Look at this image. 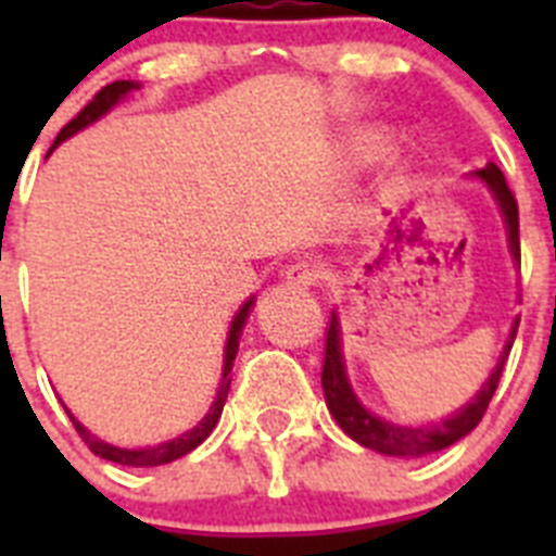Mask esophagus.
Listing matches in <instances>:
<instances>
[{
	"label": "esophagus",
	"mask_w": 556,
	"mask_h": 556,
	"mask_svg": "<svg viewBox=\"0 0 556 556\" xmlns=\"http://www.w3.org/2000/svg\"><path fill=\"white\" fill-rule=\"evenodd\" d=\"M317 278H320V269L314 267V264H306V262L289 264L287 273H283V281H287L289 287H298V289L314 287V283H317Z\"/></svg>",
	"instance_id": "1"
}]
</instances>
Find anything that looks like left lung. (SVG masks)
Listing matches in <instances>:
<instances>
[{
	"label": "left lung",
	"instance_id": "8db88e82",
	"mask_svg": "<svg viewBox=\"0 0 556 556\" xmlns=\"http://www.w3.org/2000/svg\"><path fill=\"white\" fill-rule=\"evenodd\" d=\"M473 178H479L481 184L493 191L495 203L501 208V217L507 225V239H509V253H513L515 262L520 264V239H518V203H515V194L509 191L507 178L504 172L495 164H488L484 169H476ZM518 320L513 323V331H509L507 345L501 351L498 365L490 372V378L481 384V390L470 397L468 404L462 406L459 412H454L451 417L440 420V424L431 426H397L390 420H381L372 412H367L362 406L356 395L351 390V381H348L345 362H342V339H339V317L331 314V323L326 328V362H323V392H326L328 412L333 415V420L339 424V429L345 431L351 440H356L358 445L365 448L378 451V454L387 456H426L434 454V451H443L448 445H454L456 440H462L465 434L479 426V420L488 412L490 397H493L495 387H498L501 370H504V362L509 356V348L515 342V333H518Z\"/></svg>",
	"mask_w": 556,
	"mask_h": 556
}]
</instances>
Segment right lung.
Returning <instances> with one entry per match:
<instances>
[{"label": "right lung", "instance_id": "right-lung-1", "mask_svg": "<svg viewBox=\"0 0 556 556\" xmlns=\"http://www.w3.org/2000/svg\"><path fill=\"white\" fill-rule=\"evenodd\" d=\"M132 88H139V83L132 80H116L111 83V86H105L102 91H97L94 100L88 102L86 108H83L80 113H77L75 119L68 122L66 127H63L61 132H58L55 139V147L61 144V141H66L68 136H75L77 130H83V127H88L91 122H97L100 116H105L108 111H111L113 105L119 100H125L127 94H130ZM250 306H253V298H250L248 303H244L239 312H236L233 323H230V331H228V342H225V365H223V378H219V390H217V397H214V404H211L208 415L200 420L194 429L184 431L180 437H175V440H169V443H161V445H152V448H116V445L111 443H102L100 437H94L91 431L86 429L83 424H77L75 417H72V424H75L77 434L86 440V445L91 451H94L97 456H102V459L108 462H116V465H130V468H155V465H166V462H175L180 459V456H186L189 451L198 448L200 443H203L205 437L214 431V426H217L219 415H223V406L225 401H228V390H230V370H233V358H236V351H239V339H242V328L244 323H248L250 317ZM68 412V409H66Z\"/></svg>", "mask_w": 556, "mask_h": 556}]
</instances>
